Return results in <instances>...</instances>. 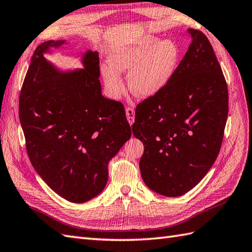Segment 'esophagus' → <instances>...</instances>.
<instances>
[{
	"mask_svg": "<svg viewBox=\"0 0 252 252\" xmlns=\"http://www.w3.org/2000/svg\"><path fill=\"white\" fill-rule=\"evenodd\" d=\"M126 116H127L128 123H129V125L131 126L134 122V110L129 107L126 108Z\"/></svg>",
	"mask_w": 252,
	"mask_h": 252,
	"instance_id": "1",
	"label": "esophagus"
}]
</instances>
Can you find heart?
Returning a JSON list of instances; mask_svg holds the SVG:
<instances>
[{"label":"heart","instance_id":"obj_1","mask_svg":"<svg viewBox=\"0 0 252 252\" xmlns=\"http://www.w3.org/2000/svg\"><path fill=\"white\" fill-rule=\"evenodd\" d=\"M179 61V49L169 39L146 36L138 42L116 47L109 57V66L101 72L109 94L119 98L124 93L122 71L129 70L128 87L134 95L153 97L167 87Z\"/></svg>","mask_w":252,"mask_h":252}]
</instances>
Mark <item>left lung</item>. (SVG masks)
I'll use <instances>...</instances> for the list:
<instances>
[{"instance_id":"8db88e82","label":"left lung","mask_w":252,"mask_h":252,"mask_svg":"<svg viewBox=\"0 0 252 252\" xmlns=\"http://www.w3.org/2000/svg\"><path fill=\"white\" fill-rule=\"evenodd\" d=\"M185 57L160 93L137 106L133 136L144 153L140 171L145 185L165 197L197 186L221 147L228 118V88L206 36L189 29Z\"/></svg>"}]
</instances>
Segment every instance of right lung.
<instances>
[{
    "mask_svg": "<svg viewBox=\"0 0 252 252\" xmlns=\"http://www.w3.org/2000/svg\"><path fill=\"white\" fill-rule=\"evenodd\" d=\"M63 40L42 42L34 51L19 98L28 155L55 193L72 203L99 194L108 164L131 137L120 101L101 94L97 51L81 54L82 68L62 70L45 58Z\"/></svg>",
    "mask_w": 252,
    "mask_h": 252,
    "instance_id": "right-lung-1",
    "label": "right lung"
}]
</instances>
